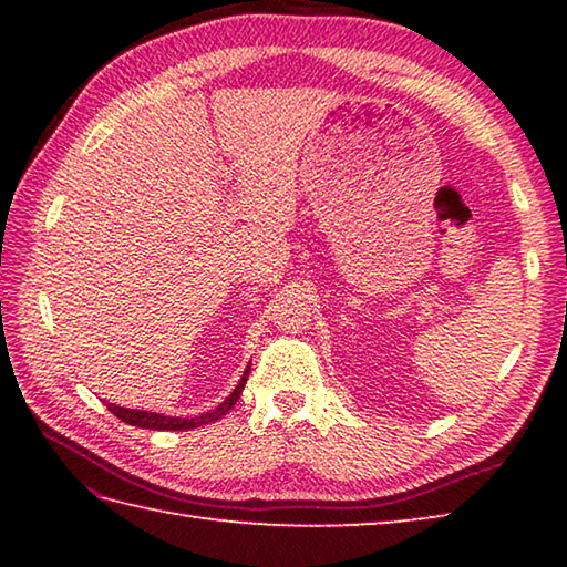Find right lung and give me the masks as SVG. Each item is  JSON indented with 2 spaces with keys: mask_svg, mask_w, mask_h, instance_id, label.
<instances>
[{
  "mask_svg": "<svg viewBox=\"0 0 567 567\" xmlns=\"http://www.w3.org/2000/svg\"><path fill=\"white\" fill-rule=\"evenodd\" d=\"M248 370H250V365H248ZM248 370L244 372V378H240V382L236 384V390L228 394L219 406L212 409V412H207V414L195 416V419H179V416H163V414H153V412H138V409H124V406H116V404H110V412L114 416L122 419V421H126V424L141 426V429H153V431H187V429H197L202 424H212V421L228 414V409H231L238 402L240 392H244V388H246Z\"/></svg>",
  "mask_w": 567,
  "mask_h": 567,
  "instance_id": "obj_1",
  "label": "right lung"
}]
</instances>
